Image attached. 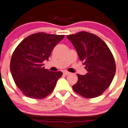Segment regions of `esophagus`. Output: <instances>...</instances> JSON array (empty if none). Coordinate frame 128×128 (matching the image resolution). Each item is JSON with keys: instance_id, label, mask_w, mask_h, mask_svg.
Returning a JSON list of instances; mask_svg holds the SVG:
<instances>
[{"instance_id": "obj_1", "label": "esophagus", "mask_w": 128, "mask_h": 128, "mask_svg": "<svg viewBox=\"0 0 128 128\" xmlns=\"http://www.w3.org/2000/svg\"><path fill=\"white\" fill-rule=\"evenodd\" d=\"M71 73H70V72H66V71H65V72H64V75H69V74H70Z\"/></svg>"}]
</instances>
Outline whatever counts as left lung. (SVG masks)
Returning <instances> with one entry per match:
<instances>
[{
  "mask_svg": "<svg viewBox=\"0 0 128 128\" xmlns=\"http://www.w3.org/2000/svg\"><path fill=\"white\" fill-rule=\"evenodd\" d=\"M76 50L88 73L78 74L73 90L86 98L102 95L112 82L116 73L114 58L108 45L96 35L82 31L67 35Z\"/></svg>",
  "mask_w": 128,
  "mask_h": 128,
  "instance_id": "8db88e82",
  "label": "left lung"
}]
</instances>
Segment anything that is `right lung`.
I'll return each instance as SVG.
<instances>
[{
	"label": "right lung",
	"instance_id": "1",
	"mask_svg": "<svg viewBox=\"0 0 128 128\" xmlns=\"http://www.w3.org/2000/svg\"><path fill=\"white\" fill-rule=\"evenodd\" d=\"M64 35L44 32L32 34L15 49L10 64L15 83L23 94L32 99H43L55 88L62 72H50L44 66L52 51Z\"/></svg>",
	"mask_w": 128,
	"mask_h": 128
}]
</instances>
